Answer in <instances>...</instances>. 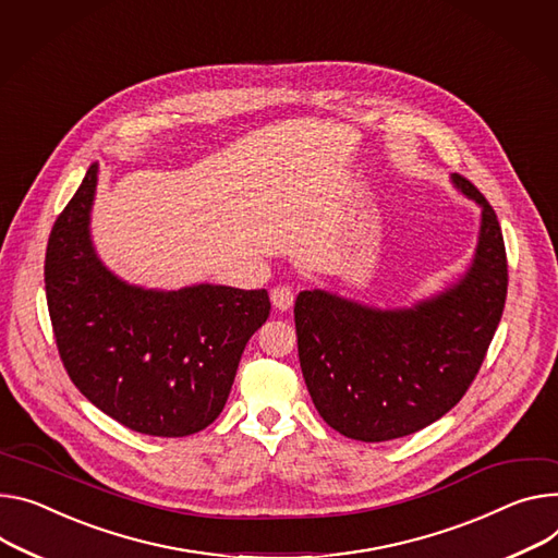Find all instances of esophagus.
<instances>
[{"mask_svg":"<svg viewBox=\"0 0 558 558\" xmlns=\"http://www.w3.org/2000/svg\"><path fill=\"white\" fill-rule=\"evenodd\" d=\"M270 299L275 308L279 311H290L294 304V290L290 286H277L270 290Z\"/></svg>","mask_w":558,"mask_h":558,"instance_id":"obj_1","label":"esophagus"}]
</instances>
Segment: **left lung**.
Returning <instances> with one entry per match:
<instances>
[{
  "label": "left lung",
  "instance_id": "left-lung-1",
  "mask_svg": "<svg viewBox=\"0 0 558 558\" xmlns=\"http://www.w3.org/2000/svg\"><path fill=\"white\" fill-rule=\"evenodd\" d=\"M451 183L481 205L474 259L458 281L411 308H373L328 290L294 302L299 364L315 409L341 436L384 442L451 411L474 381L507 296L496 211L460 174Z\"/></svg>",
  "mask_w": 558,
  "mask_h": 558
}]
</instances>
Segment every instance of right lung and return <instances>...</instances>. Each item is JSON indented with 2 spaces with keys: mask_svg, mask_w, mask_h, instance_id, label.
<instances>
[{
  "mask_svg": "<svg viewBox=\"0 0 558 558\" xmlns=\"http://www.w3.org/2000/svg\"><path fill=\"white\" fill-rule=\"evenodd\" d=\"M94 162L58 217L45 262L47 304L71 381L132 432L192 436L219 417L247 339L266 324V290L126 283L96 254Z\"/></svg>",
  "mask_w": 558,
  "mask_h": 558,
  "instance_id": "obj_1",
  "label": "right lung"
}]
</instances>
